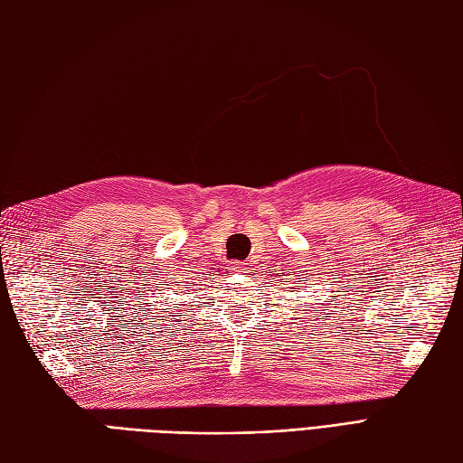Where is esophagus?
<instances>
[{
  "label": "esophagus",
  "instance_id": "34e87169",
  "mask_svg": "<svg viewBox=\"0 0 463 463\" xmlns=\"http://www.w3.org/2000/svg\"><path fill=\"white\" fill-rule=\"evenodd\" d=\"M228 269L232 270V273H245V270H247V267L241 261H232Z\"/></svg>",
  "mask_w": 463,
  "mask_h": 463
}]
</instances>
